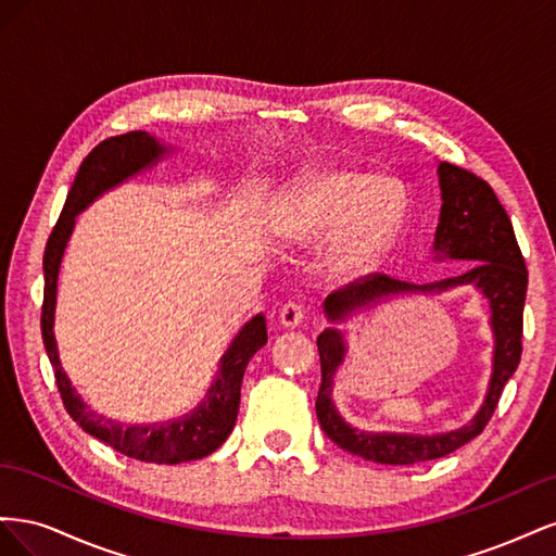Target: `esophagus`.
<instances>
[{"instance_id": "obj_1", "label": "esophagus", "mask_w": 556, "mask_h": 556, "mask_svg": "<svg viewBox=\"0 0 556 556\" xmlns=\"http://www.w3.org/2000/svg\"><path fill=\"white\" fill-rule=\"evenodd\" d=\"M304 317H306V311H304V306L299 304V301H288V304L280 308V315H278L280 325L288 327V329L299 327L301 323H304Z\"/></svg>"}]
</instances>
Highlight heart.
I'll use <instances>...</instances> for the list:
<instances>
[{
    "mask_svg": "<svg viewBox=\"0 0 556 556\" xmlns=\"http://www.w3.org/2000/svg\"><path fill=\"white\" fill-rule=\"evenodd\" d=\"M406 194L390 178L359 172H319L299 182L288 206L294 237H331L327 264L339 276H357L374 266L396 237Z\"/></svg>",
    "mask_w": 556,
    "mask_h": 556,
    "instance_id": "b5f03b06",
    "label": "heart"
}]
</instances>
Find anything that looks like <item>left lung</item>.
Listing matches in <instances>:
<instances>
[{
  "instance_id": "obj_1",
  "label": "left lung",
  "mask_w": 556,
  "mask_h": 556,
  "mask_svg": "<svg viewBox=\"0 0 556 556\" xmlns=\"http://www.w3.org/2000/svg\"><path fill=\"white\" fill-rule=\"evenodd\" d=\"M439 182L443 206L439 227H435L431 260L466 262L470 264L466 271L427 285L394 280L384 274H371L331 292L325 299V315L329 323H343L345 317L357 313L359 308H371L374 304H380L382 299L396 294H441L452 288H466V285H470V288H476L486 299L492 311V378L490 384H486L480 410L459 429L433 435L355 429L345 422L331 401L333 376L339 371L348 352L343 331L333 327L325 329L317 336L319 366H323V382H319L315 399L319 427L339 447L376 464L406 466L441 459L468 441H473L492 419L503 387L517 371L521 357V313H525L529 274L515 239L510 217L506 208L501 206L490 185L457 164L441 162Z\"/></svg>"
}]
</instances>
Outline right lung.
<instances>
[{"label": "right lung", "mask_w": 556, "mask_h": 556, "mask_svg": "<svg viewBox=\"0 0 556 556\" xmlns=\"http://www.w3.org/2000/svg\"><path fill=\"white\" fill-rule=\"evenodd\" d=\"M169 153L155 137L148 131H129L121 137H111L99 143L92 153L83 160L80 169L74 178L70 194H66L60 220L50 231L46 252H43V308H41V336L48 352V359L55 368V382L62 396L66 413L74 422L83 427L94 439L104 441L125 457L148 462V464H180L204 459L211 452L220 447L237 425L241 384L245 366L252 355L266 343V319L255 315L231 341L220 359L215 380L208 387L206 399L199 406L178 419L157 425H123L109 419L106 415H97L90 410L86 401L80 399L72 380L66 378L60 364L58 343L53 333L55 323V299H58V274L66 241H70L76 215L86 211L97 197H102L115 185L137 176L148 166L157 164L162 155Z\"/></svg>", "instance_id": "obj_1"}]
</instances>
